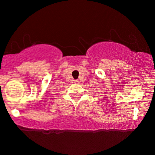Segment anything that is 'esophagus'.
<instances>
[{"label": "esophagus", "mask_w": 155, "mask_h": 155, "mask_svg": "<svg viewBox=\"0 0 155 155\" xmlns=\"http://www.w3.org/2000/svg\"><path fill=\"white\" fill-rule=\"evenodd\" d=\"M74 82L76 83V84H78V83L79 82V80H75V81H74Z\"/></svg>", "instance_id": "34e87169"}]
</instances>
